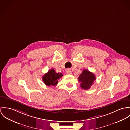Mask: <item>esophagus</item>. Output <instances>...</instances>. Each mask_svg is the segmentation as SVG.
<instances>
[{"label":"esophagus","mask_w":130,"mask_h":130,"mask_svg":"<svg viewBox=\"0 0 130 130\" xmlns=\"http://www.w3.org/2000/svg\"><path fill=\"white\" fill-rule=\"evenodd\" d=\"M66 73L67 74H72V72L71 71V70L70 69H67L66 70Z\"/></svg>","instance_id":"esophagus-1"}]
</instances>
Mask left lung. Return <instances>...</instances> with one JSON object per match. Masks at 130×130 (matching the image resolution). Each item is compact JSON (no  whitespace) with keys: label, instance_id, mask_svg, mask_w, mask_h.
Wrapping results in <instances>:
<instances>
[{"label":"left lung","instance_id":"obj_1","mask_svg":"<svg viewBox=\"0 0 130 130\" xmlns=\"http://www.w3.org/2000/svg\"><path fill=\"white\" fill-rule=\"evenodd\" d=\"M80 82V86L83 89L88 90L94 84V81L96 80L94 74L87 70H84L78 78Z\"/></svg>","mask_w":130,"mask_h":130}]
</instances>
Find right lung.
<instances>
[{
  "label": "right lung",
  "instance_id": "right-lung-1",
  "mask_svg": "<svg viewBox=\"0 0 130 130\" xmlns=\"http://www.w3.org/2000/svg\"><path fill=\"white\" fill-rule=\"evenodd\" d=\"M63 75L62 73H56L53 69H52L44 75L42 77L43 81L48 86H56L58 84V80Z\"/></svg>",
  "mask_w": 130,
  "mask_h": 130
}]
</instances>
